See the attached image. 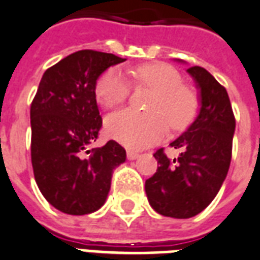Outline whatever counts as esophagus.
I'll list each match as a JSON object with an SVG mask.
<instances>
[{
  "mask_svg": "<svg viewBox=\"0 0 260 260\" xmlns=\"http://www.w3.org/2000/svg\"><path fill=\"white\" fill-rule=\"evenodd\" d=\"M139 155H140V154L136 151H134V150H128V151H126V158H128V159H131V161H132V159H136V158H139Z\"/></svg>",
  "mask_w": 260,
  "mask_h": 260,
  "instance_id": "34e87169",
  "label": "esophagus"
}]
</instances>
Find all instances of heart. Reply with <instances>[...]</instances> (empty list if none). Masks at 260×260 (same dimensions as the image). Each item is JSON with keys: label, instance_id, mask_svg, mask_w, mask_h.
I'll use <instances>...</instances> for the list:
<instances>
[{"label": "heart", "instance_id": "1", "mask_svg": "<svg viewBox=\"0 0 260 260\" xmlns=\"http://www.w3.org/2000/svg\"><path fill=\"white\" fill-rule=\"evenodd\" d=\"M136 86H147L155 91L148 112L122 109L108 116L105 126L112 139L131 148H143L155 143L166 134L168 121L172 128L187 125L196 109L195 95L181 86L183 79L166 64H148L128 71ZM131 94V83L118 69H109L99 77L95 96L99 105L112 109L121 105Z\"/></svg>", "mask_w": 260, "mask_h": 260}]
</instances>
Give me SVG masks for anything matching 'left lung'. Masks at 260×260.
<instances>
[{"mask_svg": "<svg viewBox=\"0 0 260 260\" xmlns=\"http://www.w3.org/2000/svg\"><path fill=\"white\" fill-rule=\"evenodd\" d=\"M187 72L199 90V113L188 129L170 143L180 150L177 158L170 159L159 148L154 154L159 166L146 180L152 209L180 219L195 217L217 196L231 165L236 128L225 87L202 67H191Z\"/></svg>", "mask_w": 260, "mask_h": 260, "instance_id": "1", "label": "left lung"}]
</instances>
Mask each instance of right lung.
<instances>
[{
	"instance_id": "obj_1",
	"label": "right lung",
	"mask_w": 260,
	"mask_h": 260,
	"mask_svg": "<svg viewBox=\"0 0 260 260\" xmlns=\"http://www.w3.org/2000/svg\"><path fill=\"white\" fill-rule=\"evenodd\" d=\"M110 53L80 50L43 73L31 104V162L49 203L71 215L94 213L110 191L124 147L109 140L92 148L102 128L95 86L102 73L124 62Z\"/></svg>"
}]
</instances>
